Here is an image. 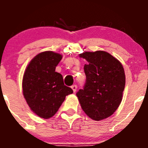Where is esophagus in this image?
I'll use <instances>...</instances> for the list:
<instances>
[{
  "label": "esophagus",
  "mask_w": 148,
  "mask_h": 148,
  "mask_svg": "<svg viewBox=\"0 0 148 148\" xmlns=\"http://www.w3.org/2000/svg\"><path fill=\"white\" fill-rule=\"evenodd\" d=\"M71 88H72V90H73V92H75V91H76V90H77V86L75 85V84H74V85L72 86Z\"/></svg>",
  "instance_id": "obj_1"
}]
</instances>
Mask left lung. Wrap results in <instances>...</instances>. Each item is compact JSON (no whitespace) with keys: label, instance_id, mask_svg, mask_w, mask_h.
<instances>
[{"label":"left lung","instance_id":"obj_1","mask_svg":"<svg viewBox=\"0 0 148 148\" xmlns=\"http://www.w3.org/2000/svg\"><path fill=\"white\" fill-rule=\"evenodd\" d=\"M86 82L76 93L81 107L92 119L100 121L114 113L122 100L125 74L119 60L104 51L84 52Z\"/></svg>","mask_w":148,"mask_h":148}]
</instances>
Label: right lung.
Returning <instances> with one entry per match:
<instances>
[{"instance_id": "obj_1", "label": "right lung", "mask_w": 148, "mask_h": 148, "mask_svg": "<svg viewBox=\"0 0 148 148\" xmlns=\"http://www.w3.org/2000/svg\"><path fill=\"white\" fill-rule=\"evenodd\" d=\"M62 56L52 51L34 57L23 77V94L30 109L43 119L54 116L64 101L73 92L64 84L61 74L56 72Z\"/></svg>"}]
</instances>
